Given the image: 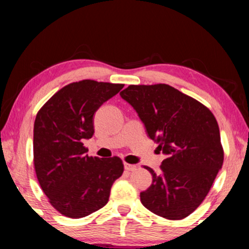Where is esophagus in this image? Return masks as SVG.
<instances>
[{"mask_svg":"<svg viewBox=\"0 0 249 249\" xmlns=\"http://www.w3.org/2000/svg\"><path fill=\"white\" fill-rule=\"evenodd\" d=\"M124 170H125V171H134V170H136V165L124 163Z\"/></svg>","mask_w":249,"mask_h":249,"instance_id":"34e87169","label":"esophagus"}]
</instances>
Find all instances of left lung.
<instances>
[{
	"mask_svg": "<svg viewBox=\"0 0 249 249\" xmlns=\"http://www.w3.org/2000/svg\"><path fill=\"white\" fill-rule=\"evenodd\" d=\"M120 95L166 155L160 173L145 166L153 181L141 193L142 204L165 219H185L205 199L222 168L215 117L195 98L165 84L130 85Z\"/></svg>",
	"mask_w": 249,
	"mask_h": 249,
	"instance_id": "obj_1",
	"label": "left lung"
}]
</instances>
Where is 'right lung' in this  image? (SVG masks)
Listing matches in <instances>:
<instances>
[{"instance_id": "obj_1", "label": "right lung", "mask_w": 249, "mask_h": 249, "mask_svg": "<svg viewBox=\"0 0 249 249\" xmlns=\"http://www.w3.org/2000/svg\"><path fill=\"white\" fill-rule=\"evenodd\" d=\"M124 85L86 79L56 91L36 115L34 165L43 192L64 216L79 219L107 205L124 173L118 156H88L84 139L94 135L95 112Z\"/></svg>"}]
</instances>
